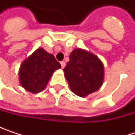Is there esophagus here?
<instances>
[{"instance_id":"obj_1","label":"esophagus","mask_w":135,"mask_h":135,"mask_svg":"<svg viewBox=\"0 0 135 135\" xmlns=\"http://www.w3.org/2000/svg\"><path fill=\"white\" fill-rule=\"evenodd\" d=\"M60 63H61V66H62V69L66 66V62H63V61H62V62H61Z\"/></svg>"}]
</instances>
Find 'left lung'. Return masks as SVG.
Listing matches in <instances>:
<instances>
[{
  "label": "left lung",
  "mask_w": 135,
  "mask_h": 135,
  "mask_svg": "<svg viewBox=\"0 0 135 135\" xmlns=\"http://www.w3.org/2000/svg\"><path fill=\"white\" fill-rule=\"evenodd\" d=\"M70 90L80 97L98 91L104 81V65L93 53L81 48L74 49L63 69Z\"/></svg>",
  "instance_id": "8db88e82"
}]
</instances>
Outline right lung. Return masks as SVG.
Wrapping results in <instances>:
<instances>
[{
  "label": "right lung",
  "mask_w": 135,
  "mask_h": 135,
  "mask_svg": "<svg viewBox=\"0 0 135 135\" xmlns=\"http://www.w3.org/2000/svg\"><path fill=\"white\" fill-rule=\"evenodd\" d=\"M60 68V63L54 55L40 47L21 63L18 70L19 83L26 91L33 94L39 93L46 88L53 73Z\"/></svg>",
  "instance_id": "1"
}]
</instances>
